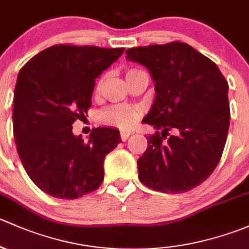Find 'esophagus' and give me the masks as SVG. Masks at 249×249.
<instances>
[{
    "instance_id": "esophagus-1",
    "label": "esophagus",
    "mask_w": 249,
    "mask_h": 249,
    "mask_svg": "<svg viewBox=\"0 0 249 249\" xmlns=\"http://www.w3.org/2000/svg\"><path fill=\"white\" fill-rule=\"evenodd\" d=\"M129 135H130V132H121V133H120V137H121L122 142H125V140L129 138Z\"/></svg>"
}]
</instances>
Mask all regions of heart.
<instances>
[{
	"mask_svg": "<svg viewBox=\"0 0 249 249\" xmlns=\"http://www.w3.org/2000/svg\"><path fill=\"white\" fill-rule=\"evenodd\" d=\"M140 71V69L137 68H129L125 71V79L132 76L133 74ZM102 85V79L97 83L96 89H101ZM140 116V109L135 107L129 106H116V107H110L107 109L103 110L99 114V119L103 124L115 125V127L120 128V129H129L135 122L138 121Z\"/></svg>",
	"mask_w": 249,
	"mask_h": 249,
	"instance_id": "b5f03b06",
	"label": "heart"
}]
</instances>
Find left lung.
Wrapping results in <instances>:
<instances>
[{
	"instance_id": "8db88e82",
	"label": "left lung",
	"mask_w": 249,
	"mask_h": 249,
	"mask_svg": "<svg viewBox=\"0 0 249 249\" xmlns=\"http://www.w3.org/2000/svg\"><path fill=\"white\" fill-rule=\"evenodd\" d=\"M125 53L156 83L155 103L143 122L158 130L146 137L139 180L162 193L191 191L209 178L222 157L230 122L228 81L213 61L186 43L130 48Z\"/></svg>"
}]
</instances>
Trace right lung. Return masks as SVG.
Here are the masks:
<instances>
[{"mask_svg":"<svg viewBox=\"0 0 249 249\" xmlns=\"http://www.w3.org/2000/svg\"><path fill=\"white\" fill-rule=\"evenodd\" d=\"M124 48L57 44L20 69L14 91L17 150L33 183L53 198L76 199L104 178V158L120 142L119 130L93 128L87 142L71 124L85 119L96 78Z\"/></svg>","mask_w":249,"mask_h":249,"instance_id":"obj_1","label":"right lung"}]
</instances>
